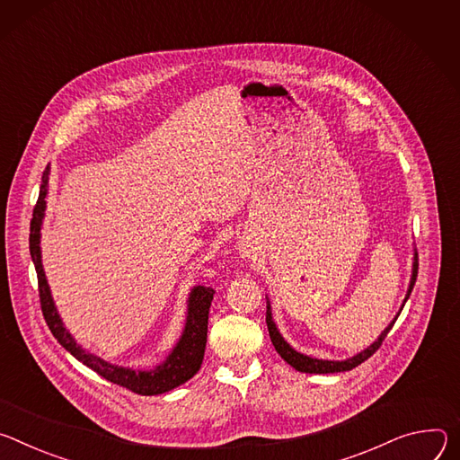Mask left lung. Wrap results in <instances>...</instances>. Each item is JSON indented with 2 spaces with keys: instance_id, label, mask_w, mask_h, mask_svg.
Wrapping results in <instances>:
<instances>
[{
  "instance_id": "1",
  "label": "left lung",
  "mask_w": 460,
  "mask_h": 460,
  "mask_svg": "<svg viewBox=\"0 0 460 460\" xmlns=\"http://www.w3.org/2000/svg\"><path fill=\"white\" fill-rule=\"evenodd\" d=\"M417 274H419V256H415V263H413V276H411V283H410V290H407L405 301H407V297H410V294H411V290H413V287H415ZM405 301H403V305H405ZM403 305H402V307H403ZM398 314H400V313H398ZM396 318H398V316H396ZM396 318H394V320L389 323V327L380 334V338H378L371 347H367L364 352L352 356V358H349V360H345V362H331V360H318V358H311V356H305V354H301V352L294 350V349H292V347H290V345L281 338V334L278 332V329H276V325H274V322H272L270 305H267V327H269V334H270V340H272V343H274L276 350L279 352L281 358H283L287 364H290L296 371H301V373H311V375H313V373H314V375L341 373V371H350V369H354V367H358L360 364H364L367 358H371V356L380 349V345H382V341L385 340L387 332L393 329V325H394Z\"/></svg>"
}]
</instances>
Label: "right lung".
I'll use <instances>...</instances> for the list:
<instances>
[{"label":"right lung","instance_id":"1","mask_svg":"<svg viewBox=\"0 0 460 460\" xmlns=\"http://www.w3.org/2000/svg\"><path fill=\"white\" fill-rule=\"evenodd\" d=\"M47 181H49V166L45 168L41 175V186L40 195L36 200V207L32 210L31 219V235H29V248L31 258L34 261L36 276H38V294H40V305L43 318L53 332V336L64 345L76 360H80L84 366L91 367L100 376L106 380L122 385L137 394H161L166 391H172L173 387L188 382L199 369L204 358V349H207V332H208V313L210 305L214 299L216 290L212 287H195L190 294L188 301V318L186 327L181 336V341L173 349V352L168 356L166 362L157 366L153 371H135L126 369L119 366H111L104 360H100L98 356L85 352L73 336L66 331L62 325V320L58 318V313L55 309L53 297H50L49 285L43 274L41 267V253H40V228L45 210V197H47Z\"/></svg>","mask_w":460,"mask_h":460}]
</instances>
